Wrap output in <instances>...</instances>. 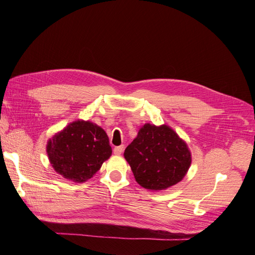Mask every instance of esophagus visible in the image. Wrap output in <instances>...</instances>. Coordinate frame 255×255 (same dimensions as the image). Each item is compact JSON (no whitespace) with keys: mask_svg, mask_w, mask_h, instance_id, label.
<instances>
[{"mask_svg":"<svg viewBox=\"0 0 255 255\" xmlns=\"http://www.w3.org/2000/svg\"><path fill=\"white\" fill-rule=\"evenodd\" d=\"M123 150H125V146H123V144L117 145V146H115V148H114V153L115 154H121L123 152Z\"/></svg>","mask_w":255,"mask_h":255,"instance_id":"1","label":"esophagus"}]
</instances>
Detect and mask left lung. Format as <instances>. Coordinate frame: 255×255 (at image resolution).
Here are the masks:
<instances>
[{"label":"left lung","instance_id":"8db88e82","mask_svg":"<svg viewBox=\"0 0 255 255\" xmlns=\"http://www.w3.org/2000/svg\"><path fill=\"white\" fill-rule=\"evenodd\" d=\"M136 182L143 188L161 190L179 183L186 174L191 155L172 128L146 123L125 151Z\"/></svg>","mask_w":255,"mask_h":255}]
</instances>
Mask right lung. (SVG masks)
I'll return each instance as SVG.
<instances>
[{
    "instance_id": "add662e5",
    "label": "right lung",
    "mask_w": 255,
    "mask_h": 255,
    "mask_svg": "<svg viewBox=\"0 0 255 255\" xmlns=\"http://www.w3.org/2000/svg\"><path fill=\"white\" fill-rule=\"evenodd\" d=\"M49 159L55 171L65 179L85 182L112 155L109 136L89 121L70 123L49 140Z\"/></svg>"
}]
</instances>
